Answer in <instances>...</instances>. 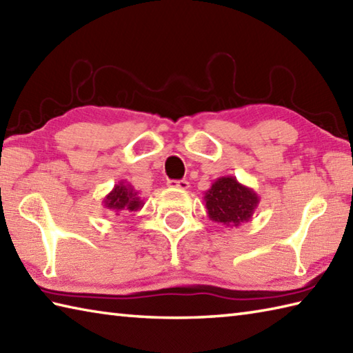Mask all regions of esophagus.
Listing matches in <instances>:
<instances>
[{
	"label": "esophagus",
	"instance_id": "1",
	"mask_svg": "<svg viewBox=\"0 0 353 353\" xmlns=\"http://www.w3.org/2000/svg\"><path fill=\"white\" fill-rule=\"evenodd\" d=\"M168 186L171 188H179V190H188L190 188V182L188 181H170Z\"/></svg>",
	"mask_w": 353,
	"mask_h": 353
}]
</instances>
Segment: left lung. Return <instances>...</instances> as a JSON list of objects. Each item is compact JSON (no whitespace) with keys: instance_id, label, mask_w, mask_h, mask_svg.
<instances>
[{"instance_id":"left-lung-1","label":"left lung","mask_w":353,"mask_h":353,"mask_svg":"<svg viewBox=\"0 0 353 353\" xmlns=\"http://www.w3.org/2000/svg\"><path fill=\"white\" fill-rule=\"evenodd\" d=\"M203 194L210 220L228 228H237L250 222L260 203L257 192L250 186L241 185L234 176L216 179Z\"/></svg>"}]
</instances>
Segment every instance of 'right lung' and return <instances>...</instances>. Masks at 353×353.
Masks as SVG:
<instances>
[{
    "label": "right lung",
    "mask_w": 353,
    "mask_h": 353,
    "mask_svg": "<svg viewBox=\"0 0 353 353\" xmlns=\"http://www.w3.org/2000/svg\"><path fill=\"white\" fill-rule=\"evenodd\" d=\"M102 203L107 210L119 216L121 212H136L142 210L143 200L139 197V192L134 190L133 185L127 181H121L103 197Z\"/></svg>",
    "instance_id": "right-lung-1"
}]
</instances>
